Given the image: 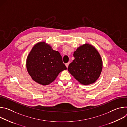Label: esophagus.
Returning <instances> with one entry per match:
<instances>
[{
    "mask_svg": "<svg viewBox=\"0 0 127 127\" xmlns=\"http://www.w3.org/2000/svg\"><path fill=\"white\" fill-rule=\"evenodd\" d=\"M69 64H70V63H69V62H68V63H66V64H65V65H66V67H67V68H68V66H69Z\"/></svg>",
    "mask_w": 127,
    "mask_h": 127,
    "instance_id": "1",
    "label": "esophagus"
}]
</instances>
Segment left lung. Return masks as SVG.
Instances as JSON below:
<instances>
[{"label": "left lung", "instance_id": "obj_1", "mask_svg": "<svg viewBox=\"0 0 127 127\" xmlns=\"http://www.w3.org/2000/svg\"><path fill=\"white\" fill-rule=\"evenodd\" d=\"M75 59L68 70L81 84L88 85L99 78L102 68V61L96 49L88 44L80 46L74 52Z\"/></svg>", "mask_w": 127, "mask_h": 127}]
</instances>
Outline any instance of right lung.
<instances>
[{"instance_id": "obj_1", "label": "right lung", "mask_w": 127, "mask_h": 127, "mask_svg": "<svg viewBox=\"0 0 127 127\" xmlns=\"http://www.w3.org/2000/svg\"><path fill=\"white\" fill-rule=\"evenodd\" d=\"M26 66L32 79L44 85L51 83L60 72L67 69L59 52L45 42L34 46L28 56Z\"/></svg>"}]
</instances>
